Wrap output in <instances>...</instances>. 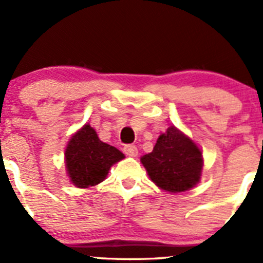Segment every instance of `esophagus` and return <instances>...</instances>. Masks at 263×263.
Instances as JSON below:
<instances>
[{"mask_svg": "<svg viewBox=\"0 0 263 263\" xmlns=\"http://www.w3.org/2000/svg\"><path fill=\"white\" fill-rule=\"evenodd\" d=\"M124 153H125L128 157H137L138 155V148L133 144H128V145L124 146Z\"/></svg>", "mask_w": 263, "mask_h": 263, "instance_id": "esophagus-1", "label": "esophagus"}]
</instances>
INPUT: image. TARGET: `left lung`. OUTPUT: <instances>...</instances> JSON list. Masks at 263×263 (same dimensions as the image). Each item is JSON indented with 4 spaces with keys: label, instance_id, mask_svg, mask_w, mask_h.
Segmentation results:
<instances>
[{
    "label": "left lung",
    "instance_id": "8db88e82",
    "mask_svg": "<svg viewBox=\"0 0 263 263\" xmlns=\"http://www.w3.org/2000/svg\"><path fill=\"white\" fill-rule=\"evenodd\" d=\"M140 162L152 182L169 193H182L196 187L203 171L202 151L174 125L159 135L153 152Z\"/></svg>",
    "mask_w": 263,
    "mask_h": 263
}]
</instances>
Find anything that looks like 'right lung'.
Wrapping results in <instances>:
<instances>
[{"mask_svg":"<svg viewBox=\"0 0 263 263\" xmlns=\"http://www.w3.org/2000/svg\"><path fill=\"white\" fill-rule=\"evenodd\" d=\"M124 158L119 149L101 142L87 123L71 135L65 149L66 173L78 188L94 187L105 180L110 168Z\"/></svg>","mask_w":263,"mask_h":263,"instance_id":"obj_1","label":"right lung"}]
</instances>
